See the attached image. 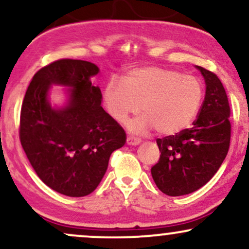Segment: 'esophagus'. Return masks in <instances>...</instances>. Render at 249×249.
Wrapping results in <instances>:
<instances>
[{
  "mask_svg": "<svg viewBox=\"0 0 249 249\" xmlns=\"http://www.w3.org/2000/svg\"><path fill=\"white\" fill-rule=\"evenodd\" d=\"M141 139L137 138V137H133V136H128L126 138V142L127 145H132V146H134V145H139L141 144Z\"/></svg>",
  "mask_w": 249,
  "mask_h": 249,
  "instance_id": "obj_1",
  "label": "esophagus"
}]
</instances>
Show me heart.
I'll list each match as a JSON object with an SVG mask.
<instances>
[{
  "mask_svg": "<svg viewBox=\"0 0 249 249\" xmlns=\"http://www.w3.org/2000/svg\"><path fill=\"white\" fill-rule=\"evenodd\" d=\"M204 97L205 87L199 78L159 67L127 71L124 82L108 79L102 93L113 121L124 123L142 108L144 115L128 123V128L138 133L156 128L160 136H174L191 126Z\"/></svg>",
  "mask_w": 249,
  "mask_h": 249,
  "instance_id": "b5f03b06",
  "label": "heart"
}]
</instances>
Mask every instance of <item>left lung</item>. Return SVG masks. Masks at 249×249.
I'll return each instance as SVG.
<instances>
[{"mask_svg":"<svg viewBox=\"0 0 249 249\" xmlns=\"http://www.w3.org/2000/svg\"><path fill=\"white\" fill-rule=\"evenodd\" d=\"M206 95L193 126L157 139L160 158L151 168L157 187L170 196L192 193L207 184L227 156L231 142L230 103L218 76L196 67Z\"/></svg>","mask_w":249,"mask_h":249,"instance_id":"1","label":"left lung"}]
</instances>
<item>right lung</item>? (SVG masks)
<instances>
[{"label": "right lung", "instance_id": "add662e5", "mask_svg": "<svg viewBox=\"0 0 249 249\" xmlns=\"http://www.w3.org/2000/svg\"><path fill=\"white\" fill-rule=\"evenodd\" d=\"M98 72L91 62L58 59L37 71L22 103V147L39 179L68 196L93 192L111 153L126 142L123 127L102 107L101 89L91 83ZM53 84L71 88L65 107L50 105Z\"/></svg>", "mask_w": 249, "mask_h": 249}]
</instances>
